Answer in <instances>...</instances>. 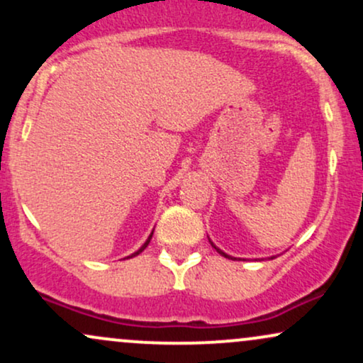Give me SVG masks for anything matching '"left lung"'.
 I'll return each instance as SVG.
<instances>
[{"label":"left lung","instance_id":"obj_1","mask_svg":"<svg viewBox=\"0 0 363 363\" xmlns=\"http://www.w3.org/2000/svg\"><path fill=\"white\" fill-rule=\"evenodd\" d=\"M210 242H211V240H210ZM211 245H213V247L216 249V252H220V254H222V256H225V257H228V259H235V257H232V256H228V254H225L223 251H220V249L218 247H216V245L213 244V242H211Z\"/></svg>","mask_w":363,"mask_h":363}]
</instances>
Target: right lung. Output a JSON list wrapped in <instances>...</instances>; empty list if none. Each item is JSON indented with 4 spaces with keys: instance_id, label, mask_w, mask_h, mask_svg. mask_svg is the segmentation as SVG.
Wrapping results in <instances>:
<instances>
[{
    "instance_id": "obj_1",
    "label": "right lung",
    "mask_w": 363,
    "mask_h": 363,
    "mask_svg": "<svg viewBox=\"0 0 363 363\" xmlns=\"http://www.w3.org/2000/svg\"><path fill=\"white\" fill-rule=\"evenodd\" d=\"M152 235H153V232H152V234H150V237H148V239H147V242H145L143 245H141V247L138 249V251H136V252H133V254H131V256H128V257H135V256H138V254H140V252H143V251H145V249H147V245L150 244V240H152Z\"/></svg>"
}]
</instances>
